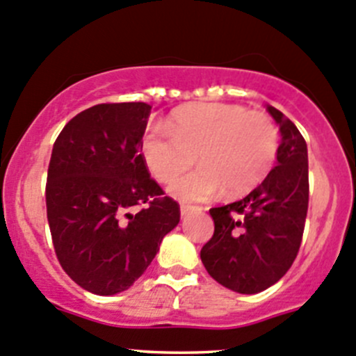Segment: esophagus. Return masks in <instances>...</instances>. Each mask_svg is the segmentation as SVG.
Instances as JSON below:
<instances>
[{"label": "esophagus", "mask_w": 356, "mask_h": 356, "mask_svg": "<svg viewBox=\"0 0 356 356\" xmlns=\"http://www.w3.org/2000/svg\"><path fill=\"white\" fill-rule=\"evenodd\" d=\"M193 210H200L198 207H191V205H181V216L186 217L193 212Z\"/></svg>", "instance_id": "esophagus-1"}]
</instances>
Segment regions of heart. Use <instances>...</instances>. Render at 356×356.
Returning <instances> with one entry per match:
<instances>
[{"label":"heart","instance_id":"heart-1","mask_svg":"<svg viewBox=\"0 0 356 356\" xmlns=\"http://www.w3.org/2000/svg\"><path fill=\"white\" fill-rule=\"evenodd\" d=\"M280 146L273 120L234 104L205 102L177 109L170 129L146 130L140 151L151 174L170 182L194 163L202 167L172 182L170 195L181 202H205L224 191L238 196L252 191L270 174Z\"/></svg>","mask_w":356,"mask_h":356}]
</instances>
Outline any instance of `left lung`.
I'll use <instances>...</instances> for the list:
<instances>
[{
	"mask_svg": "<svg viewBox=\"0 0 356 356\" xmlns=\"http://www.w3.org/2000/svg\"><path fill=\"white\" fill-rule=\"evenodd\" d=\"M266 111L280 127L277 167L240 202L210 209L213 236L200 252L210 277L238 294L266 291L287 273L308 213L306 140L284 113Z\"/></svg>",
	"mask_w": 356,
	"mask_h": 356,
	"instance_id": "1",
	"label": "left lung"
}]
</instances>
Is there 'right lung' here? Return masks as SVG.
Segmentation results:
<instances>
[{
	"label": "right lung",
	"mask_w": 356,
	"mask_h": 356,
	"mask_svg": "<svg viewBox=\"0 0 356 356\" xmlns=\"http://www.w3.org/2000/svg\"><path fill=\"white\" fill-rule=\"evenodd\" d=\"M149 113L146 102L97 104L76 115L51 149L47 217L55 254L92 294L132 287L181 219L140 153Z\"/></svg>",
	"instance_id": "add662e5"
}]
</instances>
